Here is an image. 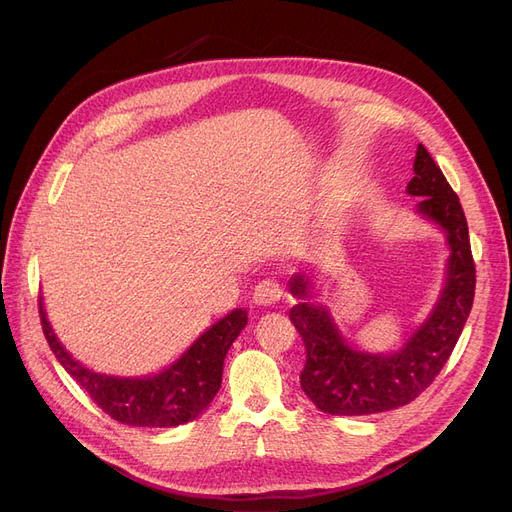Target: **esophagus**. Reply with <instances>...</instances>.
<instances>
[{
    "label": "esophagus",
    "mask_w": 512,
    "mask_h": 512,
    "mask_svg": "<svg viewBox=\"0 0 512 512\" xmlns=\"http://www.w3.org/2000/svg\"><path fill=\"white\" fill-rule=\"evenodd\" d=\"M281 298H283V289L273 279H264L254 287V304L256 306H275Z\"/></svg>",
    "instance_id": "obj_1"
}]
</instances>
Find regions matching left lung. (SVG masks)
Masks as SVG:
<instances>
[{"instance_id": "1", "label": "left lung", "mask_w": 512, "mask_h": 512, "mask_svg": "<svg viewBox=\"0 0 512 512\" xmlns=\"http://www.w3.org/2000/svg\"><path fill=\"white\" fill-rule=\"evenodd\" d=\"M412 168L415 177L406 191L421 198L417 212L446 233L450 258L440 300L400 352L369 354L350 348L329 310L310 302V277L298 273L289 279V291L300 300L289 310V319L306 348L300 385L327 415H375L419 398L444 369L469 319L475 298V262L465 212L425 145L417 148Z\"/></svg>"}]
</instances>
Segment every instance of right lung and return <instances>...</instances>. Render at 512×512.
Returning a JSON list of instances; mask_svg holds the SVG:
<instances>
[{"mask_svg":"<svg viewBox=\"0 0 512 512\" xmlns=\"http://www.w3.org/2000/svg\"><path fill=\"white\" fill-rule=\"evenodd\" d=\"M43 335L64 371L114 421L133 427H177L189 423L212 402L223 381V362L241 329L246 310H233L202 333L193 346L168 369L154 377H110L85 369L58 342L39 298Z\"/></svg>","mask_w":512,"mask_h":512,"instance_id":"right-lung-1","label":"right lung"}]
</instances>
